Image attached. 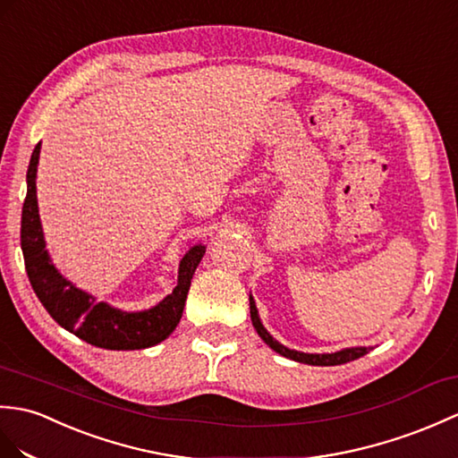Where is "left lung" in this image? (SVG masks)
I'll list each match as a JSON object with an SVG mask.
<instances>
[{
	"label": "left lung",
	"instance_id": "obj_1",
	"mask_svg": "<svg viewBox=\"0 0 458 458\" xmlns=\"http://www.w3.org/2000/svg\"><path fill=\"white\" fill-rule=\"evenodd\" d=\"M250 314H251V324L253 327L258 329L259 337L263 339L265 344H267L271 349L277 351L279 355L286 357V359H293V360H299V363H306V365H316V367H334V365H344L349 363V360H355L359 357L367 355L370 347H351V349H344V351H337V353H326V355H314V353H301V351H293V349H286L284 345L277 344L275 339L267 334V329H265L259 322V316H258V308H255V302L250 296Z\"/></svg>",
	"mask_w": 458,
	"mask_h": 458
}]
</instances>
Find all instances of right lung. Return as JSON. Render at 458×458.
Masks as SVG:
<instances>
[{"mask_svg":"<svg viewBox=\"0 0 458 458\" xmlns=\"http://www.w3.org/2000/svg\"><path fill=\"white\" fill-rule=\"evenodd\" d=\"M40 142L35 146L27 169V197L21 216V250L30 286L47 312L83 342L103 349H146L152 347L177 327L187 301L191 279L207 246L191 248L179 265L177 286L172 294L146 312H121L109 304L95 302L93 296L81 293L66 281L50 263L42 238L37 207V164Z\"/></svg>","mask_w":458,"mask_h":458,"instance_id":"right-lung-1","label":"right lung"}]
</instances>
